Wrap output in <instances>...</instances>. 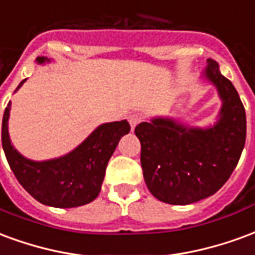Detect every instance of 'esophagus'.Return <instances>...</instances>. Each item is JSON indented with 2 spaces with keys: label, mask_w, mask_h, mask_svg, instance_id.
I'll return each mask as SVG.
<instances>
[{
  "label": "esophagus",
  "mask_w": 255,
  "mask_h": 255,
  "mask_svg": "<svg viewBox=\"0 0 255 255\" xmlns=\"http://www.w3.org/2000/svg\"><path fill=\"white\" fill-rule=\"evenodd\" d=\"M128 122H129V126L133 129V128L138 126L139 123L142 122V117L139 116V115H131V116L128 117Z\"/></svg>",
  "instance_id": "1"
}]
</instances>
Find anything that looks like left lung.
<instances>
[{"label":"left lung","mask_w":255,"mask_h":255,"mask_svg":"<svg viewBox=\"0 0 255 255\" xmlns=\"http://www.w3.org/2000/svg\"><path fill=\"white\" fill-rule=\"evenodd\" d=\"M203 76L223 101L213 127H188L154 117L135 128L146 186L165 203L188 205L213 195L230 179L245 147L246 113L234 84L212 58Z\"/></svg>","instance_id":"1"}]
</instances>
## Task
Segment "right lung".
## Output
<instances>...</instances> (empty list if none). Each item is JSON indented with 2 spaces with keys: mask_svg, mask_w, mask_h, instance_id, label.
I'll use <instances>...</instances> for the list:
<instances>
[{
  "mask_svg": "<svg viewBox=\"0 0 255 255\" xmlns=\"http://www.w3.org/2000/svg\"><path fill=\"white\" fill-rule=\"evenodd\" d=\"M38 57L36 63H49ZM25 79L17 86L21 87ZM10 102L2 117V147L16 179L38 202L53 208H76L98 197L105 177L106 165L116 150L119 140L129 132L127 120L102 124L71 153L47 161L25 158L10 143L8 132Z\"/></svg>",
  "mask_w": 255,
  "mask_h": 255,
  "instance_id": "add662e5",
  "label": "right lung"
}]
</instances>
